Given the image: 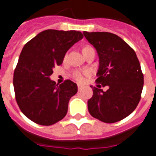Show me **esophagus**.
<instances>
[{
	"label": "esophagus",
	"mask_w": 156,
	"mask_h": 156,
	"mask_svg": "<svg viewBox=\"0 0 156 156\" xmlns=\"http://www.w3.org/2000/svg\"><path fill=\"white\" fill-rule=\"evenodd\" d=\"M78 86V90H80L82 89L83 86H81V85H78V86Z\"/></svg>",
	"instance_id": "1"
}]
</instances>
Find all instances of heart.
I'll return each mask as SVG.
<instances>
[{
  "label": "heart",
  "instance_id": "1",
  "mask_svg": "<svg viewBox=\"0 0 156 156\" xmlns=\"http://www.w3.org/2000/svg\"><path fill=\"white\" fill-rule=\"evenodd\" d=\"M91 50H94V49L90 47V46H85L83 48V54L86 53V52L89 51H91ZM90 72L88 70H74L72 74H71V77L73 78L75 80H76L78 82H83L85 80V77L89 76Z\"/></svg>",
  "mask_w": 156,
  "mask_h": 156
}]
</instances>
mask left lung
Instances as JSON below:
<instances>
[{"label": "left lung", "mask_w": 156, "mask_h": 156, "mask_svg": "<svg viewBox=\"0 0 156 156\" xmlns=\"http://www.w3.org/2000/svg\"><path fill=\"white\" fill-rule=\"evenodd\" d=\"M100 58L96 84L88 101L92 116L105 123H115L132 113L141 98L144 75L136 52L113 33L83 32Z\"/></svg>", "instance_id": "left-lung-1"}]
</instances>
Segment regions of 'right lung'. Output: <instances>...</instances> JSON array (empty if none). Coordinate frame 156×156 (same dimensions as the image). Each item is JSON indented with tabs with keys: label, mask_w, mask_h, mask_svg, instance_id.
Here are the masks:
<instances>
[{
	"label": "right lung",
	"mask_w": 156,
	"mask_h": 156,
	"mask_svg": "<svg viewBox=\"0 0 156 156\" xmlns=\"http://www.w3.org/2000/svg\"><path fill=\"white\" fill-rule=\"evenodd\" d=\"M82 38V33L76 30H46L24 45L13 86L18 106L33 122L51 126L66 116L77 85L70 80L58 85L49 77L53 67L62 64L67 51Z\"/></svg>",
	"instance_id": "obj_1"
}]
</instances>
